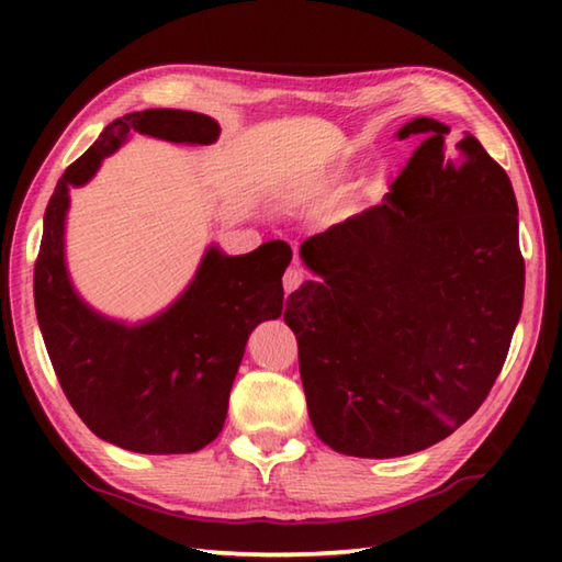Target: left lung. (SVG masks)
I'll return each instance as SVG.
<instances>
[{
	"label": "left lung",
	"instance_id": "8db88e82",
	"mask_svg": "<svg viewBox=\"0 0 562 562\" xmlns=\"http://www.w3.org/2000/svg\"><path fill=\"white\" fill-rule=\"evenodd\" d=\"M210 115L147 109L117 117L69 166L43 217L33 296L47 355L67 401L93 435L137 453H193L222 432L234 345L262 321L280 318L282 272L292 250L268 241L244 256L210 244L188 288L145 321L93 308L67 268L69 190L87 186L103 159L135 135L173 145L217 142ZM234 381V379H233Z\"/></svg>",
	"mask_w": 562,
	"mask_h": 562
}]
</instances>
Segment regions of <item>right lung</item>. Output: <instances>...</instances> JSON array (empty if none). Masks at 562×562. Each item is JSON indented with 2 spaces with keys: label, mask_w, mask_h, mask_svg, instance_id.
Instances as JSON below:
<instances>
[{
  "label": "right lung",
  "mask_w": 562,
  "mask_h": 562,
  "mask_svg": "<svg viewBox=\"0 0 562 562\" xmlns=\"http://www.w3.org/2000/svg\"><path fill=\"white\" fill-rule=\"evenodd\" d=\"M417 149L345 234L340 278L288 296L308 417L348 457L393 459L449 437L495 384L524 302L515 190L473 135L415 117ZM312 241V238H308ZM304 241V246L308 244ZM302 254V250H300Z\"/></svg>",
  "instance_id": "obj_1"
}]
</instances>
